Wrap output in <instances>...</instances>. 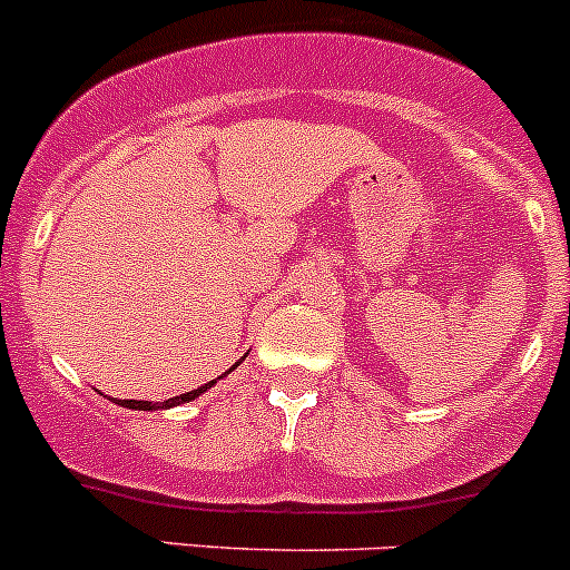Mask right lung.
Instances as JSON below:
<instances>
[{
    "label": "right lung",
    "mask_w": 570,
    "mask_h": 570,
    "mask_svg": "<svg viewBox=\"0 0 570 570\" xmlns=\"http://www.w3.org/2000/svg\"><path fill=\"white\" fill-rule=\"evenodd\" d=\"M243 357H246V355H243ZM243 357H240V361H243ZM240 361H237L235 366H240ZM235 366H232L229 372H235ZM229 372H224V375H220V377H226V375H229ZM220 377H215V381H209V383H204V386L193 389V392H187V394H178V397H170V400H165V403H150V400H117V397H111V403L122 405V409H131V411H165V409H176V405L193 403V400H195V397H200V394L207 392V389H213L215 383L220 381Z\"/></svg>",
    "instance_id": "obj_1"
}]
</instances>
